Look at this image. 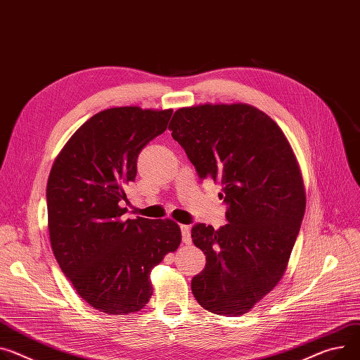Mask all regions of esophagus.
<instances>
[{"instance_id": "esophagus-1", "label": "esophagus", "mask_w": 360, "mask_h": 360, "mask_svg": "<svg viewBox=\"0 0 360 360\" xmlns=\"http://www.w3.org/2000/svg\"><path fill=\"white\" fill-rule=\"evenodd\" d=\"M180 229H181V238H183V242L184 243H191V233H190V226H187V225H181L180 226Z\"/></svg>"}]
</instances>
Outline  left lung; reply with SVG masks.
I'll use <instances>...</instances> for the list:
<instances>
[{"label":"left lung","mask_w":360,"mask_h":360,"mask_svg":"<svg viewBox=\"0 0 360 360\" xmlns=\"http://www.w3.org/2000/svg\"><path fill=\"white\" fill-rule=\"evenodd\" d=\"M169 129L202 180L222 184L225 226L191 228L206 255L191 291L214 314L250 311L280 283L306 212V191L281 128L248 103L177 109Z\"/></svg>","instance_id":"left-lung-1"}]
</instances>
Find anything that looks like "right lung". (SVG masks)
<instances>
[{"label":"right lung","mask_w":360,"mask_h":360,"mask_svg":"<svg viewBox=\"0 0 360 360\" xmlns=\"http://www.w3.org/2000/svg\"><path fill=\"white\" fill-rule=\"evenodd\" d=\"M172 114L140 106L101 110L70 136L49 174L53 254L77 294L109 316L146 306L151 269L181 242L170 219L122 217L138 154L167 129Z\"/></svg>","instance_id":"1"}]
</instances>
